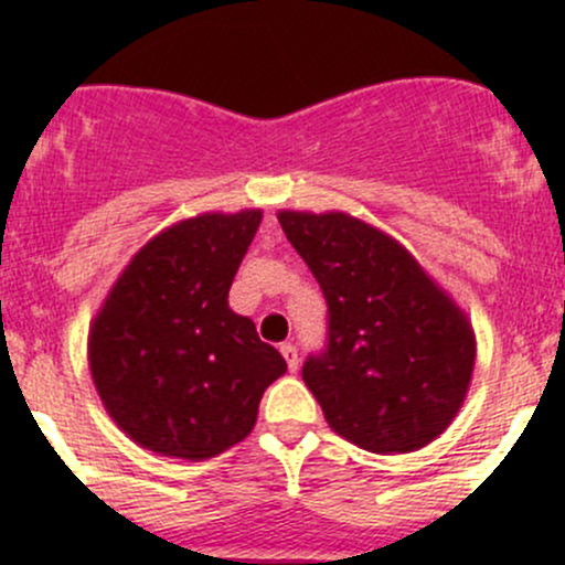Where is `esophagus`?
Returning a JSON list of instances; mask_svg holds the SVG:
<instances>
[{
  "instance_id": "1",
  "label": "esophagus",
  "mask_w": 565,
  "mask_h": 565,
  "mask_svg": "<svg viewBox=\"0 0 565 565\" xmlns=\"http://www.w3.org/2000/svg\"><path fill=\"white\" fill-rule=\"evenodd\" d=\"M281 355H284V361H287L289 372H298V347L281 344Z\"/></svg>"
}]
</instances>
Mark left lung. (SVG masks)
Listing matches in <instances>:
<instances>
[{
	"mask_svg": "<svg viewBox=\"0 0 565 565\" xmlns=\"http://www.w3.org/2000/svg\"><path fill=\"white\" fill-rule=\"evenodd\" d=\"M328 303L303 383L330 429L374 454L443 435L476 363L467 319L396 241L344 213H278Z\"/></svg>",
	"mask_w": 565,
	"mask_h": 565,
	"instance_id": "8db88e82",
	"label": "left lung"
}]
</instances>
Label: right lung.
I'll use <instances>...</instances> for the list:
<instances>
[{
  "mask_svg": "<svg viewBox=\"0 0 565 565\" xmlns=\"http://www.w3.org/2000/svg\"><path fill=\"white\" fill-rule=\"evenodd\" d=\"M259 221V210L213 213L161 232L95 317V388L139 446L215 457L254 429L262 393L287 372L281 352L226 303Z\"/></svg>",
  "mask_w": 565,
  "mask_h": 565,
  "instance_id": "1",
  "label": "right lung"
}]
</instances>
